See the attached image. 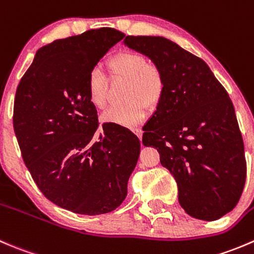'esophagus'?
<instances>
[{
  "label": "esophagus",
  "mask_w": 254,
  "mask_h": 254,
  "mask_svg": "<svg viewBox=\"0 0 254 254\" xmlns=\"http://www.w3.org/2000/svg\"><path fill=\"white\" fill-rule=\"evenodd\" d=\"M133 130H134V133H135V134H137V135H138V138H139V139H142V135H143V130H142V129H140V128H134V129H133Z\"/></svg>",
  "instance_id": "obj_1"
}]
</instances>
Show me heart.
<instances>
[{
	"label": "heart",
	"mask_w": 254,
	"mask_h": 254,
	"mask_svg": "<svg viewBox=\"0 0 254 254\" xmlns=\"http://www.w3.org/2000/svg\"><path fill=\"white\" fill-rule=\"evenodd\" d=\"M109 66L114 74L129 79L127 104L114 106L101 116L102 122L125 127L139 125L148 115V106H155L163 97L165 79L158 66L148 64L143 55L133 52H122L112 57ZM86 95L90 104L97 110L106 106L105 76L100 69H92L87 76Z\"/></svg>",
	"instance_id": "1"
}]
</instances>
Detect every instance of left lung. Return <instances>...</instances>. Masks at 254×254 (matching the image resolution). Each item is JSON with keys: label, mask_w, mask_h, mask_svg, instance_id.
<instances>
[{"label": "left lung", "mask_w": 254, "mask_h": 254, "mask_svg": "<svg viewBox=\"0 0 254 254\" xmlns=\"http://www.w3.org/2000/svg\"><path fill=\"white\" fill-rule=\"evenodd\" d=\"M125 45L162 70L163 97L143 127L159 152L188 215L215 221L237 205L246 182L245 147L232 101L209 65L163 37L127 36Z\"/></svg>", "instance_id": "1"}]
</instances>
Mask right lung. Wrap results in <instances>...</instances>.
I'll use <instances>...</instances> for the list:
<instances>
[{
    "label": "right lung",
    "mask_w": 254,
    "mask_h": 254,
    "mask_svg": "<svg viewBox=\"0 0 254 254\" xmlns=\"http://www.w3.org/2000/svg\"><path fill=\"white\" fill-rule=\"evenodd\" d=\"M124 37L100 28L44 45L16 91L13 128L32 178L53 204L80 215L117 209L139 158L128 128L105 124L97 134L86 95L90 71Z\"/></svg>",
    "instance_id": "obj_1"
}]
</instances>
